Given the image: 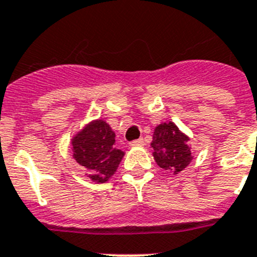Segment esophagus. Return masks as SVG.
Returning <instances> with one entry per match:
<instances>
[{
    "mask_svg": "<svg viewBox=\"0 0 257 257\" xmlns=\"http://www.w3.org/2000/svg\"><path fill=\"white\" fill-rule=\"evenodd\" d=\"M131 146H142V145H145V140L144 138H138V140H135V141H132Z\"/></svg>",
    "mask_w": 257,
    "mask_h": 257,
    "instance_id": "obj_1",
    "label": "esophagus"
}]
</instances>
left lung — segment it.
<instances>
[{
	"label": "left lung",
	"mask_w": 257,
	"mask_h": 257,
	"mask_svg": "<svg viewBox=\"0 0 257 257\" xmlns=\"http://www.w3.org/2000/svg\"><path fill=\"white\" fill-rule=\"evenodd\" d=\"M189 138L178 131L173 122L156 126L151 146L154 159L160 168L177 173L189 166L193 156L186 142Z\"/></svg>",
	"instance_id": "1"
}]
</instances>
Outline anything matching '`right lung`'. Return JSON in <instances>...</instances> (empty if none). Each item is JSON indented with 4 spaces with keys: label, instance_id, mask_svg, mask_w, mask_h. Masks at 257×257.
I'll return each instance as SVG.
<instances>
[{
    "label": "right lung",
    "instance_id": "add662e5",
    "mask_svg": "<svg viewBox=\"0 0 257 257\" xmlns=\"http://www.w3.org/2000/svg\"><path fill=\"white\" fill-rule=\"evenodd\" d=\"M73 158L88 169V177L94 182L107 181L116 171L124 155L115 147V133L102 120L91 122L72 141Z\"/></svg>",
    "mask_w": 257,
    "mask_h": 257
}]
</instances>
